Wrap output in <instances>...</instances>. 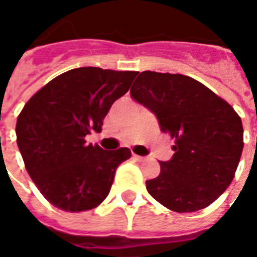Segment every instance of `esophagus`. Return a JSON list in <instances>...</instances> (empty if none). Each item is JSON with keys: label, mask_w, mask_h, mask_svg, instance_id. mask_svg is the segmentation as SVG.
I'll return each mask as SVG.
<instances>
[{"label": "esophagus", "mask_w": 257, "mask_h": 257, "mask_svg": "<svg viewBox=\"0 0 257 257\" xmlns=\"http://www.w3.org/2000/svg\"><path fill=\"white\" fill-rule=\"evenodd\" d=\"M134 158L136 160V161H143V160H145V157L138 156V154H134Z\"/></svg>", "instance_id": "esophagus-1"}]
</instances>
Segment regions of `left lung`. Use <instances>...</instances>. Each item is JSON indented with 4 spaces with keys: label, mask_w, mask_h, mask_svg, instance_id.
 <instances>
[{
    "label": "left lung",
    "mask_w": 257,
    "mask_h": 257,
    "mask_svg": "<svg viewBox=\"0 0 257 257\" xmlns=\"http://www.w3.org/2000/svg\"><path fill=\"white\" fill-rule=\"evenodd\" d=\"M131 96L175 140L173 157L146 182L151 197L179 213L209 206L230 186L242 154L241 118L226 100L182 74L143 71Z\"/></svg>",
    "instance_id": "1"
}]
</instances>
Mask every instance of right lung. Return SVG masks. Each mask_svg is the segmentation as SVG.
<instances>
[{
	"label": "right lung",
	"mask_w": 257,
	"mask_h": 257,
	"mask_svg": "<svg viewBox=\"0 0 257 257\" xmlns=\"http://www.w3.org/2000/svg\"><path fill=\"white\" fill-rule=\"evenodd\" d=\"M136 71L79 67L37 92L16 122V142L27 172L59 209L82 212L106 198L118 165L131 158L121 147L106 151L85 136L100 132L112 103L131 88Z\"/></svg>",
	"instance_id": "add662e5"
}]
</instances>
